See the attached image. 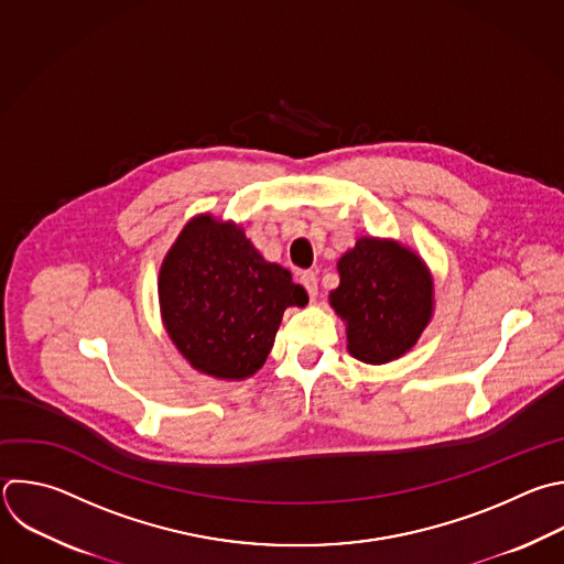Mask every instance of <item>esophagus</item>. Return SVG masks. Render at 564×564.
Here are the masks:
<instances>
[{
    "mask_svg": "<svg viewBox=\"0 0 564 564\" xmlns=\"http://www.w3.org/2000/svg\"><path fill=\"white\" fill-rule=\"evenodd\" d=\"M301 285L305 288V292H307L310 299L314 301L316 294H318V279H316V272H314V270L301 272Z\"/></svg>",
    "mask_w": 564,
    "mask_h": 564,
    "instance_id": "34e87169",
    "label": "esophagus"
}]
</instances>
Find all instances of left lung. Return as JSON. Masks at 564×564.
Returning <instances> with one entry per match:
<instances>
[{
    "instance_id": "8db88e82",
    "label": "left lung",
    "mask_w": 564,
    "mask_h": 564,
    "mask_svg": "<svg viewBox=\"0 0 564 564\" xmlns=\"http://www.w3.org/2000/svg\"><path fill=\"white\" fill-rule=\"evenodd\" d=\"M340 285L332 307L347 321V349L381 365L414 347L432 316V276L423 261L399 243L358 239L338 261Z\"/></svg>"
}]
</instances>
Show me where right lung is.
Here are the masks:
<instances>
[{"mask_svg":"<svg viewBox=\"0 0 564 564\" xmlns=\"http://www.w3.org/2000/svg\"><path fill=\"white\" fill-rule=\"evenodd\" d=\"M159 301L165 329L191 365L239 381L265 362L285 307L305 305L307 294L241 228L204 215L167 252Z\"/></svg>","mask_w":564,"mask_h":564,"instance_id":"1","label":"right lung"}]
</instances>
